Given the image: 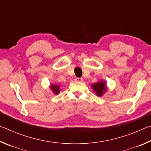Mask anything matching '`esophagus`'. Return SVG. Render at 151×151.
I'll return each mask as SVG.
<instances>
[{
	"instance_id": "esophagus-1",
	"label": "esophagus",
	"mask_w": 151,
	"mask_h": 151,
	"mask_svg": "<svg viewBox=\"0 0 151 151\" xmlns=\"http://www.w3.org/2000/svg\"><path fill=\"white\" fill-rule=\"evenodd\" d=\"M83 81V78H79V77L75 78V81H76V82H82Z\"/></svg>"
}]
</instances>
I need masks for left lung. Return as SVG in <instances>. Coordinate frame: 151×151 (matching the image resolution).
Here are the masks:
<instances>
[{
    "mask_svg": "<svg viewBox=\"0 0 151 151\" xmlns=\"http://www.w3.org/2000/svg\"><path fill=\"white\" fill-rule=\"evenodd\" d=\"M91 87L93 89V91L95 92L96 95L99 96H101L106 91V83L103 81L93 84Z\"/></svg>",
    "mask_w": 151,
    "mask_h": 151,
    "instance_id": "8db88e82",
    "label": "left lung"
}]
</instances>
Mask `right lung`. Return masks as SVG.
Segmentation results:
<instances>
[{"label": "right lung", "instance_id": "1", "mask_svg": "<svg viewBox=\"0 0 151 151\" xmlns=\"http://www.w3.org/2000/svg\"><path fill=\"white\" fill-rule=\"evenodd\" d=\"M59 87H60V86L57 85H52L50 86L51 90L52 91V92H54V93L55 94H58V93H60Z\"/></svg>", "mask_w": 151, "mask_h": 151}]
</instances>
